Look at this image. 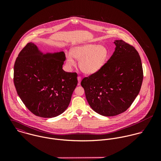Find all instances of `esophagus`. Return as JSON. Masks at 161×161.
Returning <instances> with one entry per match:
<instances>
[{"instance_id": "34e87169", "label": "esophagus", "mask_w": 161, "mask_h": 161, "mask_svg": "<svg viewBox=\"0 0 161 161\" xmlns=\"http://www.w3.org/2000/svg\"><path fill=\"white\" fill-rule=\"evenodd\" d=\"M81 79H82V78H81V77H80V76H78V77H77L78 85H80V82H81Z\"/></svg>"}]
</instances>
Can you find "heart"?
I'll list each match as a JSON object with an SVG mask.
<instances>
[{"instance_id": "obj_1", "label": "heart", "mask_w": 161, "mask_h": 161, "mask_svg": "<svg viewBox=\"0 0 161 161\" xmlns=\"http://www.w3.org/2000/svg\"><path fill=\"white\" fill-rule=\"evenodd\" d=\"M79 61V67L85 74H92L102 69L109 59V53L104 46L96 44H82L74 46L71 54H66L67 66L71 68Z\"/></svg>"}]
</instances>
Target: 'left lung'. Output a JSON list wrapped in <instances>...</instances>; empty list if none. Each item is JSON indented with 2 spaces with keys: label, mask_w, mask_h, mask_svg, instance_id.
Segmentation results:
<instances>
[{
  "label": "left lung",
  "mask_w": 161,
  "mask_h": 161,
  "mask_svg": "<svg viewBox=\"0 0 161 161\" xmlns=\"http://www.w3.org/2000/svg\"><path fill=\"white\" fill-rule=\"evenodd\" d=\"M114 43L115 51L104 66L80 83L92 110L105 116L125 112L138 96L143 79L136 49L123 40Z\"/></svg>",
  "instance_id": "1"
}]
</instances>
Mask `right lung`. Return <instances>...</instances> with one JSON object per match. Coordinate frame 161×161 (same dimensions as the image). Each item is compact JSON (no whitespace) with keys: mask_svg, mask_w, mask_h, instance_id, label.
<instances>
[{"mask_svg":"<svg viewBox=\"0 0 161 161\" xmlns=\"http://www.w3.org/2000/svg\"><path fill=\"white\" fill-rule=\"evenodd\" d=\"M64 51L46 54L28 43L14 64V82L26 107L34 115L53 118L68 107L77 85V74L63 69Z\"/></svg>","mask_w":161,"mask_h":161,"instance_id":"add662e5","label":"right lung"}]
</instances>
